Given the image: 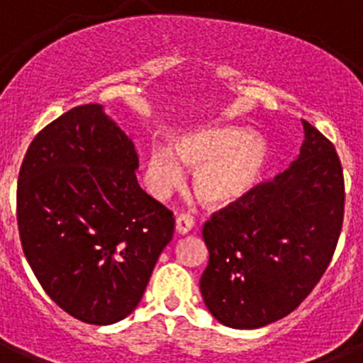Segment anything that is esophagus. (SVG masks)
Instances as JSON below:
<instances>
[{"label":"esophagus","instance_id":"34e87169","mask_svg":"<svg viewBox=\"0 0 363 363\" xmlns=\"http://www.w3.org/2000/svg\"><path fill=\"white\" fill-rule=\"evenodd\" d=\"M192 227H194V218L189 216V214H179L176 218V233L178 234L191 233Z\"/></svg>","mask_w":363,"mask_h":363}]
</instances>
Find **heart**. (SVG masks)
Returning <instances> with one entry per match:
<instances>
[{"label":"heart","mask_w":363,"mask_h":363,"mask_svg":"<svg viewBox=\"0 0 363 363\" xmlns=\"http://www.w3.org/2000/svg\"><path fill=\"white\" fill-rule=\"evenodd\" d=\"M172 150L152 147L145 158V184L156 198H169L185 179L182 163L194 172V189L207 205L225 207L259 184L269 162L262 136L238 127H209L182 134Z\"/></svg>","instance_id":"obj_1"}]
</instances>
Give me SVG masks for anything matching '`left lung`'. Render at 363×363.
<instances>
[{
  "label": "left lung",
  "mask_w": 363,
  "mask_h": 363,
  "mask_svg": "<svg viewBox=\"0 0 363 363\" xmlns=\"http://www.w3.org/2000/svg\"><path fill=\"white\" fill-rule=\"evenodd\" d=\"M301 123L296 162L205 221L201 296L233 329H258L293 313L335 255L344 223L342 163L318 129Z\"/></svg>",
  "instance_id": "1"
}]
</instances>
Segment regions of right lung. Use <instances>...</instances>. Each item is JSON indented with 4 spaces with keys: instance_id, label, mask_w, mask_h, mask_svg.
Segmentation results:
<instances>
[{
    "instance_id": "right-lung-1",
    "label": "right lung",
    "mask_w": 363,
    "mask_h": 363,
    "mask_svg": "<svg viewBox=\"0 0 363 363\" xmlns=\"http://www.w3.org/2000/svg\"><path fill=\"white\" fill-rule=\"evenodd\" d=\"M134 143L98 104L32 140L18 178L25 258L57 306L92 325L129 316L172 240L174 218L136 179Z\"/></svg>"
}]
</instances>
